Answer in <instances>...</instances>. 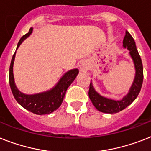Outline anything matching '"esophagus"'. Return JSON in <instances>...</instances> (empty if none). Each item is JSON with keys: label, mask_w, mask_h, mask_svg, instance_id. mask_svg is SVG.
Wrapping results in <instances>:
<instances>
[{"label": "esophagus", "mask_w": 151, "mask_h": 151, "mask_svg": "<svg viewBox=\"0 0 151 151\" xmlns=\"http://www.w3.org/2000/svg\"><path fill=\"white\" fill-rule=\"evenodd\" d=\"M80 70L81 72H86L88 70V63L85 62L81 63V64L80 65Z\"/></svg>", "instance_id": "34e87169"}]
</instances>
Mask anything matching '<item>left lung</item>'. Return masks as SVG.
<instances>
[{
  "label": "left lung",
  "instance_id": "1",
  "mask_svg": "<svg viewBox=\"0 0 151 151\" xmlns=\"http://www.w3.org/2000/svg\"><path fill=\"white\" fill-rule=\"evenodd\" d=\"M122 43H123L124 48H127L129 50V54L135 65V79L127 95H126L120 101L111 100V99H109L100 95L99 93L95 91V88H93L92 84L91 82L88 95L92 104L95 105V107L101 112L112 114L117 113L119 111H122L137 99V97L138 96L139 91L141 90L143 81V63H142L140 56L137 51L135 41L129 32L126 31V35L124 36Z\"/></svg>",
  "mask_w": 151,
  "mask_h": 151
}]
</instances>
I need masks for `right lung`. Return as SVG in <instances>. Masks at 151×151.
I'll return each mask as SVG.
<instances>
[{
    "label": "right lung",
    "instance_id": "right-lung-1",
    "mask_svg": "<svg viewBox=\"0 0 151 151\" xmlns=\"http://www.w3.org/2000/svg\"><path fill=\"white\" fill-rule=\"evenodd\" d=\"M32 32V28L29 29V32L21 38L17 46V49L19 47L22 42L26 39ZM15 52L12 56V62L9 69V84L12 94L14 99L25 109L29 110L36 115H46L50 114L56 110L61 105L66 95L68 87L71 84L73 80L75 79L79 73L78 69H73L67 72L62 77L60 81L54 88L46 92L35 94V95H24L20 92L16 88L13 75V64H14Z\"/></svg>",
    "mask_w": 151,
    "mask_h": 151
}]
</instances>
